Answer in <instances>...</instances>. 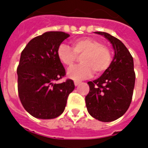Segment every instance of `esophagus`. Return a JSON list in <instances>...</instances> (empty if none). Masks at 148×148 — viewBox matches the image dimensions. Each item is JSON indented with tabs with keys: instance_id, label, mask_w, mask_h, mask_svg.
Wrapping results in <instances>:
<instances>
[{
	"instance_id": "34e87169",
	"label": "esophagus",
	"mask_w": 148,
	"mask_h": 148,
	"mask_svg": "<svg viewBox=\"0 0 148 148\" xmlns=\"http://www.w3.org/2000/svg\"><path fill=\"white\" fill-rule=\"evenodd\" d=\"M80 84H81V82H80V81H74V85H75V86L79 85Z\"/></svg>"
}]
</instances>
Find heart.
Instances as JSON below:
<instances>
[{
    "label": "heart",
    "instance_id": "obj_1",
    "mask_svg": "<svg viewBox=\"0 0 148 148\" xmlns=\"http://www.w3.org/2000/svg\"><path fill=\"white\" fill-rule=\"evenodd\" d=\"M73 49L69 46L61 44L57 51L58 59L63 64L71 67L77 56L81 64L71 67L67 71V76L74 81H81L90 77L93 74H101L108 69L112 60L110 50L103 46L100 40L84 37L74 40L72 42Z\"/></svg>",
    "mask_w": 148,
    "mask_h": 148
}]
</instances>
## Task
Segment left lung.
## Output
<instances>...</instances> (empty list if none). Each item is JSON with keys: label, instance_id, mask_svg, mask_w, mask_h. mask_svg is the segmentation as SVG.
<instances>
[{"label": "left lung", "instance_id": "8db88e82", "mask_svg": "<svg viewBox=\"0 0 148 148\" xmlns=\"http://www.w3.org/2000/svg\"><path fill=\"white\" fill-rule=\"evenodd\" d=\"M95 33L110 41L114 56L110 67L99 78L88 82L90 91L85 97L86 107L95 119L114 121L123 116L131 104L135 84L134 60L119 39L105 32Z\"/></svg>", "mask_w": 148, "mask_h": 148}]
</instances>
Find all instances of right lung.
I'll return each mask as SVG.
<instances>
[{
    "label": "right lung",
    "mask_w": 148,
    "mask_h": 148,
    "mask_svg": "<svg viewBox=\"0 0 148 148\" xmlns=\"http://www.w3.org/2000/svg\"><path fill=\"white\" fill-rule=\"evenodd\" d=\"M69 36L61 31L45 32L30 40L21 52L17 69L18 95L24 109L36 118L60 116L74 90L71 79L56 82L66 74L57 51Z\"/></svg>",
    "instance_id": "right-lung-1"
}]
</instances>
